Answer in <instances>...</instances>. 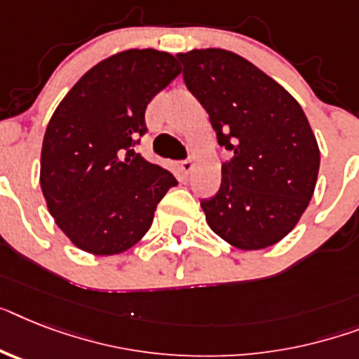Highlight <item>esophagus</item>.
<instances>
[{
	"instance_id": "34e87169",
	"label": "esophagus",
	"mask_w": 359,
	"mask_h": 359,
	"mask_svg": "<svg viewBox=\"0 0 359 359\" xmlns=\"http://www.w3.org/2000/svg\"><path fill=\"white\" fill-rule=\"evenodd\" d=\"M180 168H182L185 174H191L194 170V159H185V161L180 163Z\"/></svg>"
}]
</instances>
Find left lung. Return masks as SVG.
<instances>
[{
    "label": "left lung",
    "mask_w": 359,
    "mask_h": 359,
    "mask_svg": "<svg viewBox=\"0 0 359 359\" xmlns=\"http://www.w3.org/2000/svg\"><path fill=\"white\" fill-rule=\"evenodd\" d=\"M183 80L209 114L218 144L233 152L220 189L201 200L216 235L238 250H264L295 227L312 200L319 147L299 102L226 49L176 55Z\"/></svg>",
    "instance_id": "8db88e82"
}]
</instances>
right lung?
Instances as JSON below:
<instances>
[{
  "label": "right lung",
  "mask_w": 359,
  "mask_h": 359,
  "mask_svg": "<svg viewBox=\"0 0 359 359\" xmlns=\"http://www.w3.org/2000/svg\"><path fill=\"white\" fill-rule=\"evenodd\" d=\"M182 67L156 49L117 53L91 67L47 124L40 185L56 226L82 251L117 255L147 235L177 182L133 147L144 109Z\"/></svg>",
  "instance_id": "add662e5"
}]
</instances>
